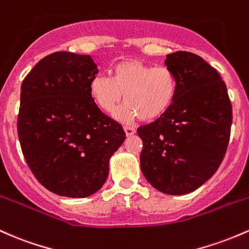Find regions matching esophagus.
<instances>
[{"mask_svg":"<svg viewBox=\"0 0 249 249\" xmlns=\"http://www.w3.org/2000/svg\"><path fill=\"white\" fill-rule=\"evenodd\" d=\"M124 132H125V135H127V136H132L136 132L135 128H133V127H124Z\"/></svg>","mask_w":249,"mask_h":249,"instance_id":"34e87169","label":"esophagus"}]
</instances>
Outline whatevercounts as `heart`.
I'll use <instances>...</instances> for the list:
<instances>
[{"label": "heart", "mask_w": 249, "mask_h": 249, "mask_svg": "<svg viewBox=\"0 0 249 249\" xmlns=\"http://www.w3.org/2000/svg\"><path fill=\"white\" fill-rule=\"evenodd\" d=\"M124 103L114 111V119L122 124L134 120L153 121L172 107L178 95V79L168 67L124 60L111 69V77L97 74L89 82V93L102 110L110 113L121 101Z\"/></svg>", "instance_id": "b5f03b06"}]
</instances>
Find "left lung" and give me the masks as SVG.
Masks as SVG:
<instances>
[{
	"instance_id": "8db88e82",
	"label": "left lung",
	"mask_w": 249,
	"mask_h": 249,
	"mask_svg": "<svg viewBox=\"0 0 249 249\" xmlns=\"http://www.w3.org/2000/svg\"><path fill=\"white\" fill-rule=\"evenodd\" d=\"M178 79L172 107L138 128L141 172L159 192L183 195L202 186L222 162L231 135V105L221 76L189 52L167 55Z\"/></svg>"
}]
</instances>
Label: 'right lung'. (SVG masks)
<instances>
[{"label": "right lung", "mask_w": 249, "mask_h": 249, "mask_svg": "<svg viewBox=\"0 0 249 249\" xmlns=\"http://www.w3.org/2000/svg\"><path fill=\"white\" fill-rule=\"evenodd\" d=\"M97 72L90 55L56 52L22 82V153L38 182L61 196L82 199L101 189L111 155L125 139L121 124L91 99L89 82Z\"/></svg>", "instance_id": "1"}]
</instances>
